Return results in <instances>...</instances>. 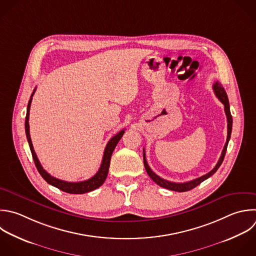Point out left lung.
<instances>
[{
	"label": "left lung",
	"instance_id": "8db88e82",
	"mask_svg": "<svg viewBox=\"0 0 256 256\" xmlns=\"http://www.w3.org/2000/svg\"><path fill=\"white\" fill-rule=\"evenodd\" d=\"M213 90H214V93H215L216 97L224 105V111H225V114H226V117H227V139H226V143L224 145V148L222 150L221 156H220L217 164L215 165V167L210 172H208L207 174H205V175H203L199 178H196L194 180L184 182V183H176V182H171V181L165 180V179L159 177L157 174H155L151 170V168L149 167V165L147 163V160H146L145 152L143 150V160H144L145 169H146L148 175L150 176V178L156 184H158L159 186H161L163 188H166V189H169V190H172V191H177V192H185V191L191 190L194 187H196L197 185H199L201 182H203L204 180H206L207 178L212 176L217 171V169L220 167L221 163L223 162V159H224V156H225V153H226V149H227V145H228V142H229V139H230V136H231V131H232V116H231V113H230V107H229V101H228V98H227V94H226L224 88L221 86V84L218 81H216L213 84Z\"/></svg>",
	"mask_w": 256,
	"mask_h": 256
}]
</instances>
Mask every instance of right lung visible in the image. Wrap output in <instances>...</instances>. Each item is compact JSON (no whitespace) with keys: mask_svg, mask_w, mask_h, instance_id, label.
Listing matches in <instances>:
<instances>
[{"mask_svg":"<svg viewBox=\"0 0 256 256\" xmlns=\"http://www.w3.org/2000/svg\"><path fill=\"white\" fill-rule=\"evenodd\" d=\"M35 91H36V88L34 89L32 95H31V98L29 100V103H28L27 115H26V120H25V130H26L27 140H28L31 152H32V156H33L35 165H36L39 173L45 179V181H47L49 184L57 187L58 189H60V190H62L64 192L70 193V194H84V193H87V192H90V191H93V190L99 188L104 183V181L106 180V177H107L108 171H109V166H110V160H111L112 153H113L116 145L118 144V142L122 138V136H123L125 131L121 130L119 133H117L115 136H113L109 140L108 144L106 145L105 151H104V155H103L101 166H100L98 172L93 177H91L88 180L81 181V182H68V181H64V180H60L58 178H55V177L51 176L42 167V165H41V163H40V161H39V159H38V157H37V155L35 153V150H34V147H33V144H32V140H31V136H30L29 115H30V107H31L32 97H33Z\"/></svg>","mask_w":256,"mask_h":256,"instance_id":"add662e5","label":"right lung"}]
</instances>
